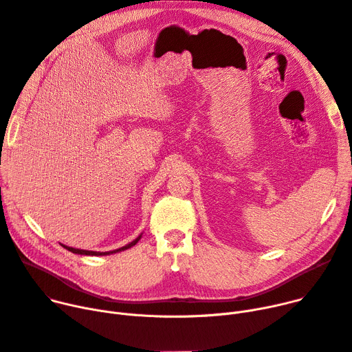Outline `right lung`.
Here are the masks:
<instances>
[{
	"instance_id": "add662e5",
	"label": "right lung",
	"mask_w": 352,
	"mask_h": 352,
	"mask_svg": "<svg viewBox=\"0 0 352 352\" xmlns=\"http://www.w3.org/2000/svg\"><path fill=\"white\" fill-rule=\"evenodd\" d=\"M140 238H142V235H140L138 238H135L133 242H130L129 245H126V246H123V248H119V249H116V250H111V252H93V250H82V249H75V248H69V246H65V245H62L65 249H67L69 252H72V253H76V254H87V256H104V254H111V253H117V252H122V250H126V249H129V248H131V246H134L138 241H140Z\"/></svg>"
}]
</instances>
